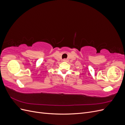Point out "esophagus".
I'll use <instances>...</instances> for the list:
<instances>
[{
  "instance_id": "1",
  "label": "esophagus",
  "mask_w": 125,
  "mask_h": 125,
  "mask_svg": "<svg viewBox=\"0 0 125 125\" xmlns=\"http://www.w3.org/2000/svg\"><path fill=\"white\" fill-rule=\"evenodd\" d=\"M63 61L65 62H68V60L66 59H64L63 60Z\"/></svg>"
}]
</instances>
